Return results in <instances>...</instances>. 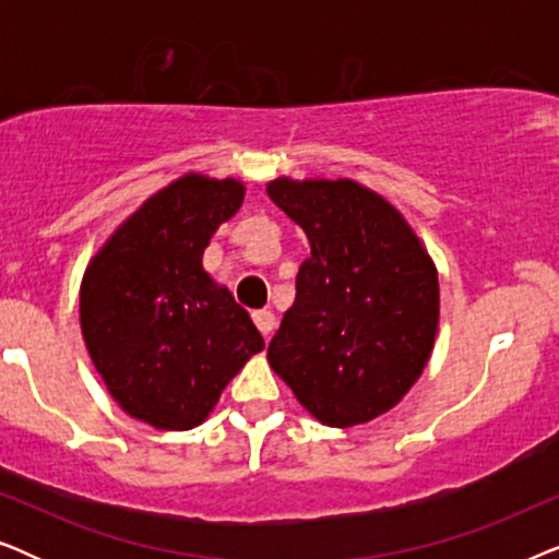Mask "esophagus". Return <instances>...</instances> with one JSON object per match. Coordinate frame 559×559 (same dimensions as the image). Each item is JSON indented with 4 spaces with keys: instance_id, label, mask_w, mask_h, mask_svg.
Returning a JSON list of instances; mask_svg holds the SVG:
<instances>
[{
    "instance_id": "obj_1",
    "label": "esophagus",
    "mask_w": 559,
    "mask_h": 559,
    "mask_svg": "<svg viewBox=\"0 0 559 559\" xmlns=\"http://www.w3.org/2000/svg\"><path fill=\"white\" fill-rule=\"evenodd\" d=\"M251 318H254V323H257L259 331H262L264 338H270L274 325H277V320H274V312L272 310H257Z\"/></svg>"
}]
</instances>
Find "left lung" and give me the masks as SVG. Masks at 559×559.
I'll use <instances>...</instances> for the list:
<instances>
[{
    "label": "left lung",
    "instance_id": "left-lung-1",
    "mask_svg": "<svg viewBox=\"0 0 559 559\" xmlns=\"http://www.w3.org/2000/svg\"><path fill=\"white\" fill-rule=\"evenodd\" d=\"M266 193L310 241L270 366L318 423H369L432 354L438 270L402 213L354 180L277 178Z\"/></svg>",
    "mask_w": 559,
    "mask_h": 559
}]
</instances>
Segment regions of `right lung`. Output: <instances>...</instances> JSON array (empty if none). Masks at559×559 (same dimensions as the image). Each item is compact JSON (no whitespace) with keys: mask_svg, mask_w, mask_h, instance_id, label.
<instances>
[{"mask_svg":"<svg viewBox=\"0 0 559 559\" xmlns=\"http://www.w3.org/2000/svg\"><path fill=\"white\" fill-rule=\"evenodd\" d=\"M243 203L239 180L188 173L147 198L81 282L88 356L119 407L157 430H193L262 333L203 270L216 228Z\"/></svg>","mask_w":559,"mask_h":559,"instance_id":"1","label":"right lung"}]
</instances>
